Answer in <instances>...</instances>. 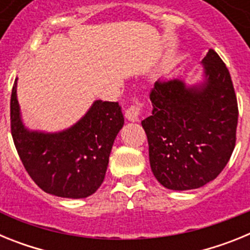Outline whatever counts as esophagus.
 I'll return each instance as SVG.
<instances>
[{"instance_id":"1","label":"esophagus","mask_w":250,"mask_h":250,"mask_svg":"<svg viewBox=\"0 0 250 250\" xmlns=\"http://www.w3.org/2000/svg\"><path fill=\"white\" fill-rule=\"evenodd\" d=\"M139 116H140V106L132 105L125 111V118L131 123H138Z\"/></svg>"}]
</instances>
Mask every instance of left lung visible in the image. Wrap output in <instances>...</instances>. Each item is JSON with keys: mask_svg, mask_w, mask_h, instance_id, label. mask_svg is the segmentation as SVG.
<instances>
[{"mask_svg": "<svg viewBox=\"0 0 250 250\" xmlns=\"http://www.w3.org/2000/svg\"><path fill=\"white\" fill-rule=\"evenodd\" d=\"M202 66V80L191 85L179 77L156 81L152 112L141 121L152 174L170 190L214 180L235 146L238 104L230 74L211 48Z\"/></svg>", "mask_w": 250, "mask_h": 250, "instance_id": "1", "label": "left lung"}]
</instances>
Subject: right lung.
<instances>
[{"instance_id": "obj_1", "label": "right lung", "mask_w": 250, "mask_h": 250, "mask_svg": "<svg viewBox=\"0 0 250 250\" xmlns=\"http://www.w3.org/2000/svg\"><path fill=\"white\" fill-rule=\"evenodd\" d=\"M17 81L11 94V132L28 175L47 194L70 199L92 195L103 184L112 145L124 126L121 106L95 100L67 129L32 130L22 120Z\"/></svg>"}]
</instances>
